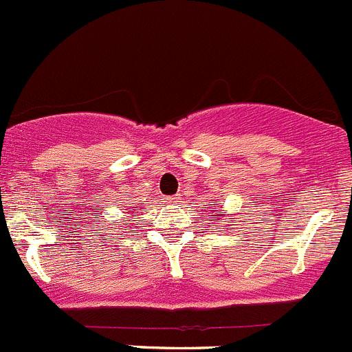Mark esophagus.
<instances>
[{
    "instance_id": "34e87169",
    "label": "esophagus",
    "mask_w": 352,
    "mask_h": 352,
    "mask_svg": "<svg viewBox=\"0 0 352 352\" xmlns=\"http://www.w3.org/2000/svg\"><path fill=\"white\" fill-rule=\"evenodd\" d=\"M177 200H179V195H171V197H166L164 198L166 204H176Z\"/></svg>"
}]
</instances>
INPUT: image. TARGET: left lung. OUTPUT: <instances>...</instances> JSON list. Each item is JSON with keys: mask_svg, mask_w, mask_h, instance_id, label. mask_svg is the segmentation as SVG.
Returning <instances> with one entry per match:
<instances>
[{"mask_svg": "<svg viewBox=\"0 0 352 352\" xmlns=\"http://www.w3.org/2000/svg\"><path fill=\"white\" fill-rule=\"evenodd\" d=\"M221 215H222V212H219L217 215H214V219H215V221H219V219H221Z\"/></svg>", "mask_w": 352, "mask_h": 352, "instance_id": "left-lung-1", "label": "left lung"}]
</instances>
